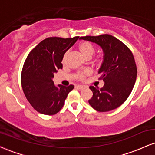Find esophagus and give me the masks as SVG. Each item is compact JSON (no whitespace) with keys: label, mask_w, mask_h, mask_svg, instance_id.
Segmentation results:
<instances>
[{"label":"esophagus","mask_w":155,"mask_h":155,"mask_svg":"<svg viewBox=\"0 0 155 155\" xmlns=\"http://www.w3.org/2000/svg\"><path fill=\"white\" fill-rule=\"evenodd\" d=\"M76 88L77 89H79V90H82V89L84 88V86H82V85H77V86H76Z\"/></svg>","instance_id":"esophagus-1"}]
</instances>
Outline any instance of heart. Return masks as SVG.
Masks as SVG:
<instances>
[{
    "mask_svg": "<svg viewBox=\"0 0 155 155\" xmlns=\"http://www.w3.org/2000/svg\"><path fill=\"white\" fill-rule=\"evenodd\" d=\"M79 49L80 52L84 56L86 57V58H90L95 53V47L93 46V44L89 41H82L79 44ZM67 54H65V57H64V60H65V57H66ZM91 74V70L90 69H86V70L83 71L79 72L77 74L78 79H82L84 76L89 75V74Z\"/></svg>",
    "mask_w": 155,
    "mask_h": 155,
    "instance_id": "heart-1",
    "label": "heart"
}]
</instances>
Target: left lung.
Returning <instances> with one entry per match:
<instances>
[{"label": "left lung", "instance_id": "1", "mask_svg": "<svg viewBox=\"0 0 155 155\" xmlns=\"http://www.w3.org/2000/svg\"><path fill=\"white\" fill-rule=\"evenodd\" d=\"M80 39L97 44L104 51L98 74L104 85L101 89L90 87L93 95L89 104L100 112L118 108L127 100L136 83L137 68L133 53L125 44L111 35H89Z\"/></svg>", "mask_w": 155, "mask_h": 155}]
</instances>
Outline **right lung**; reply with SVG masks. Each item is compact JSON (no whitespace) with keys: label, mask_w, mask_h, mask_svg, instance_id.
Here are the masks:
<instances>
[{"label":"right lung","mask_w":155,"mask_h":155,"mask_svg":"<svg viewBox=\"0 0 155 155\" xmlns=\"http://www.w3.org/2000/svg\"><path fill=\"white\" fill-rule=\"evenodd\" d=\"M79 36L71 38L50 37L40 42L28 54L23 65L21 81L27 100L34 109L46 115H54L63 108L74 85H54L52 79L65 53Z\"/></svg>","instance_id":"obj_1"}]
</instances>
